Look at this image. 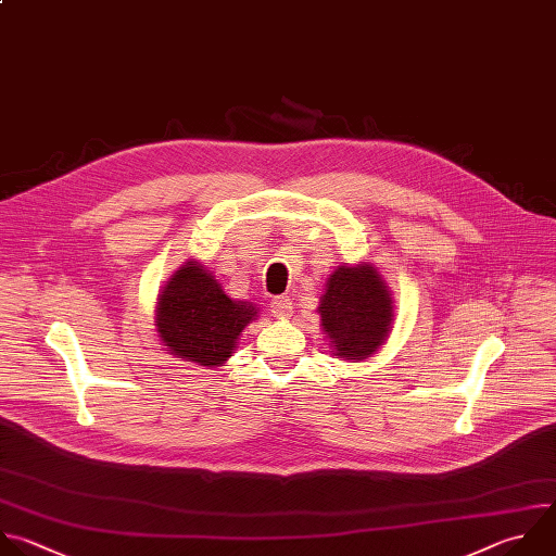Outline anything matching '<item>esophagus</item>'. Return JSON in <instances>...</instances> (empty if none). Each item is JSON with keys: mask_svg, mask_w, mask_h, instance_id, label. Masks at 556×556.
<instances>
[{"mask_svg": "<svg viewBox=\"0 0 556 556\" xmlns=\"http://www.w3.org/2000/svg\"><path fill=\"white\" fill-rule=\"evenodd\" d=\"M270 312H273V316H277V318H288V316H292V301H290L288 296H277V299H273Z\"/></svg>", "mask_w": 556, "mask_h": 556, "instance_id": "34e87169", "label": "esophagus"}]
</instances>
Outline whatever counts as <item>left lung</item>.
Returning a JSON list of instances; mask_svg holds the SVG:
<instances>
[{
    "mask_svg": "<svg viewBox=\"0 0 556 556\" xmlns=\"http://www.w3.org/2000/svg\"><path fill=\"white\" fill-rule=\"evenodd\" d=\"M318 314L333 355L351 362L371 357L384 344L395 316L391 290L368 262L338 266L327 277Z\"/></svg>",
    "mask_w": 556,
    "mask_h": 556,
    "instance_id": "1",
    "label": "left lung"
}]
</instances>
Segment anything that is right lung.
<instances>
[{
	"label": "right lung",
	"mask_w": 556,
	"mask_h": 556,
	"mask_svg": "<svg viewBox=\"0 0 556 556\" xmlns=\"http://www.w3.org/2000/svg\"><path fill=\"white\" fill-rule=\"evenodd\" d=\"M257 307L225 294L218 279L197 260L185 262L163 286L156 331L167 353L199 366H223Z\"/></svg>",
	"instance_id": "add662e5"
}]
</instances>
